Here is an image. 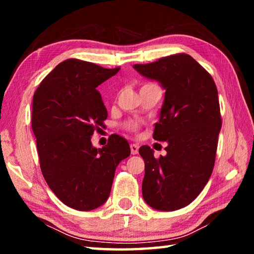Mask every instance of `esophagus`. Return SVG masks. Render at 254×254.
<instances>
[{
    "mask_svg": "<svg viewBox=\"0 0 254 254\" xmlns=\"http://www.w3.org/2000/svg\"><path fill=\"white\" fill-rule=\"evenodd\" d=\"M130 148H131L132 155H136L138 153V146H137L136 144H131L130 145Z\"/></svg>",
    "mask_w": 254,
    "mask_h": 254,
    "instance_id": "34e87169",
    "label": "esophagus"
}]
</instances>
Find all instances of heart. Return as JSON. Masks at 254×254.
Instances as JSON below:
<instances>
[{
	"label": "heart",
	"mask_w": 254,
	"mask_h": 254,
	"mask_svg": "<svg viewBox=\"0 0 254 254\" xmlns=\"http://www.w3.org/2000/svg\"><path fill=\"white\" fill-rule=\"evenodd\" d=\"M153 85H155V84L154 83H149V82L148 83H144L142 85V88L149 87V86H153ZM122 127H123L124 130H127V132L137 133L138 130H139V127H141V123L137 122V121H134V120H127V121H126V122L122 124Z\"/></svg>",
	"instance_id": "1"
}]
</instances>
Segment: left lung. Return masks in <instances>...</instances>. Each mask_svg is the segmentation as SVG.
Returning <instances> with one entry per match:
<instances>
[{
  "label": "left lung",
  "instance_id": "1",
  "mask_svg": "<svg viewBox=\"0 0 254 254\" xmlns=\"http://www.w3.org/2000/svg\"><path fill=\"white\" fill-rule=\"evenodd\" d=\"M133 67L166 89L153 137L168 143L167 155L155 158L149 146L139 147L145 161L143 197L158 210L182 208L196 198L213 172L222 127L216 85L187 53Z\"/></svg>",
  "mask_w": 254,
  "mask_h": 254
}]
</instances>
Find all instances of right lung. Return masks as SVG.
Listing matches in <instances>:
<instances>
[{"label": "right lung", "mask_w": 254, "mask_h": 254, "mask_svg": "<svg viewBox=\"0 0 254 254\" xmlns=\"http://www.w3.org/2000/svg\"><path fill=\"white\" fill-rule=\"evenodd\" d=\"M119 69L67 59L35 91L31 127L42 176L58 198L74 209L91 210L104 204L116 168L131 154L127 139L117 134L102 148L90 142L108 117L97 87Z\"/></svg>", "instance_id": "add662e5"}]
</instances>
